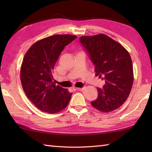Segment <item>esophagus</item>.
I'll list each match as a JSON object with an SVG mask.
<instances>
[{
	"mask_svg": "<svg viewBox=\"0 0 152 152\" xmlns=\"http://www.w3.org/2000/svg\"><path fill=\"white\" fill-rule=\"evenodd\" d=\"M76 89L78 90V91H82V90L83 89V88H76Z\"/></svg>",
	"mask_w": 152,
	"mask_h": 152,
	"instance_id": "1",
	"label": "esophagus"
}]
</instances>
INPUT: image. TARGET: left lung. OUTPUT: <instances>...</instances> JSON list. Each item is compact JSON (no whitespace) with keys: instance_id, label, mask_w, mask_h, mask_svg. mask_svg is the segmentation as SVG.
<instances>
[{"instance_id":"obj_1","label":"left lung","mask_w":152,"mask_h":152,"mask_svg":"<svg viewBox=\"0 0 152 152\" xmlns=\"http://www.w3.org/2000/svg\"><path fill=\"white\" fill-rule=\"evenodd\" d=\"M79 42L94 64L95 75L105 80L97 88L98 97L91 102L95 109L108 113L124 104L130 94L134 76L129 53L122 45L104 34L83 36Z\"/></svg>"}]
</instances>
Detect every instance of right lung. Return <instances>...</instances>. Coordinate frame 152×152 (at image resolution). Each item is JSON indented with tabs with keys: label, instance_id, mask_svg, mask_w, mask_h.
<instances>
[{
	"label": "right lung",
	"instance_id": "right-lung-1",
	"mask_svg": "<svg viewBox=\"0 0 152 152\" xmlns=\"http://www.w3.org/2000/svg\"><path fill=\"white\" fill-rule=\"evenodd\" d=\"M76 36L56 34L37 41L25 53L20 71L21 82L27 98L37 108L55 114L65 108L72 93L53 82L55 64L64 48Z\"/></svg>",
	"mask_w": 152,
	"mask_h": 152
}]
</instances>
